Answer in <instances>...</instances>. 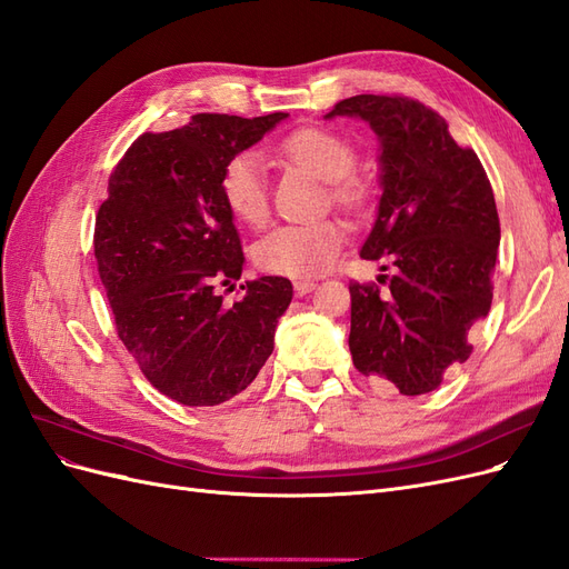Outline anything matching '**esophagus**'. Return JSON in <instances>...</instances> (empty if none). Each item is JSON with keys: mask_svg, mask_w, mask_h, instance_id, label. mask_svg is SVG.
<instances>
[{"mask_svg": "<svg viewBox=\"0 0 569 569\" xmlns=\"http://www.w3.org/2000/svg\"><path fill=\"white\" fill-rule=\"evenodd\" d=\"M318 284L313 282V280H297L295 282V291H297V297H306V295H311V291L316 289Z\"/></svg>", "mask_w": 569, "mask_h": 569, "instance_id": "obj_1", "label": "esophagus"}]
</instances>
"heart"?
<instances>
[{
  "label": "heart",
  "instance_id": "b5f03b06",
  "mask_svg": "<svg viewBox=\"0 0 569 569\" xmlns=\"http://www.w3.org/2000/svg\"><path fill=\"white\" fill-rule=\"evenodd\" d=\"M284 159L311 170L322 182L335 184L339 201L358 197L356 182L349 180L356 168V151L343 137L322 130L303 128L280 142ZM220 194L234 218L247 226H261L268 218V166L253 149L237 151L220 173ZM347 228L335 218L282 222L272 228L253 249L261 270L287 278H316L330 270L341 251Z\"/></svg>",
  "mask_w": 569,
  "mask_h": 569
}]
</instances>
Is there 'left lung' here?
I'll return each mask as SVG.
<instances>
[{"label":"left lung","mask_w":569,"mask_h":569,"mask_svg":"<svg viewBox=\"0 0 569 569\" xmlns=\"http://www.w3.org/2000/svg\"><path fill=\"white\" fill-rule=\"evenodd\" d=\"M337 116L366 120L380 142L382 194L360 258L396 266L387 295L349 287L353 366L403 396L435 391L470 358L468 335L491 308L501 242L493 189L477 153L416 99L358 94L325 120Z\"/></svg>","instance_id":"8db88e82"}]
</instances>
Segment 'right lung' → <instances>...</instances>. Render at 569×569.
<instances>
[{
    "mask_svg": "<svg viewBox=\"0 0 569 569\" xmlns=\"http://www.w3.org/2000/svg\"><path fill=\"white\" fill-rule=\"evenodd\" d=\"M289 113H197L170 132L137 137L99 206L94 256L116 330L147 380L182 406H218L242 393L272 353L291 282L266 274L222 303L244 253L220 173Z\"/></svg>",
    "mask_w": 569,
    "mask_h": 569,
    "instance_id": "right-lung-1",
    "label": "right lung"
}]
</instances>
